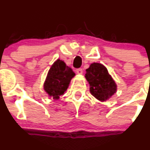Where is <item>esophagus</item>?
Segmentation results:
<instances>
[{
    "mask_svg": "<svg viewBox=\"0 0 150 150\" xmlns=\"http://www.w3.org/2000/svg\"><path fill=\"white\" fill-rule=\"evenodd\" d=\"M76 71V73L78 74H82V73H83L82 69H77Z\"/></svg>",
    "mask_w": 150,
    "mask_h": 150,
    "instance_id": "1",
    "label": "esophagus"
}]
</instances>
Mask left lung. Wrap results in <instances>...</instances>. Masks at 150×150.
Segmentation results:
<instances>
[{
  "label": "left lung",
  "instance_id": "obj_1",
  "mask_svg": "<svg viewBox=\"0 0 150 150\" xmlns=\"http://www.w3.org/2000/svg\"><path fill=\"white\" fill-rule=\"evenodd\" d=\"M85 78L90 93L100 101H106L117 91V84L103 65L93 63L86 69Z\"/></svg>",
  "mask_w": 150,
  "mask_h": 150
}]
</instances>
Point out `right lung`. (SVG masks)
<instances>
[{"instance_id":"1","label":"right lung","mask_w":150,"mask_h":150,"mask_svg":"<svg viewBox=\"0 0 150 150\" xmlns=\"http://www.w3.org/2000/svg\"><path fill=\"white\" fill-rule=\"evenodd\" d=\"M74 76V72L64 61L57 59L49 70L44 84V90L50 97L57 100L67 90Z\"/></svg>"}]
</instances>
